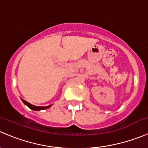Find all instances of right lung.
<instances>
[{
	"label": "right lung",
	"instance_id": "obj_1",
	"mask_svg": "<svg viewBox=\"0 0 148 148\" xmlns=\"http://www.w3.org/2000/svg\"><path fill=\"white\" fill-rule=\"evenodd\" d=\"M21 100L23 101V102L25 104H26V106H28V107H29L31 110H35V111H39V110H46V109H48L49 108V107H51L52 106L51 105H49V106H47V107H37V106H35V105H33V104H30L29 102H26V101L23 100V99H21Z\"/></svg>",
	"mask_w": 148,
	"mask_h": 148
}]
</instances>
